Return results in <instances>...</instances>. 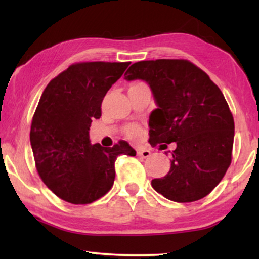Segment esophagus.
<instances>
[{
  "label": "esophagus",
  "instance_id": "obj_1",
  "mask_svg": "<svg viewBox=\"0 0 259 259\" xmlns=\"http://www.w3.org/2000/svg\"><path fill=\"white\" fill-rule=\"evenodd\" d=\"M137 154L139 155V157L148 158L151 155V151L150 150H146V148H138Z\"/></svg>",
  "mask_w": 259,
  "mask_h": 259
}]
</instances>
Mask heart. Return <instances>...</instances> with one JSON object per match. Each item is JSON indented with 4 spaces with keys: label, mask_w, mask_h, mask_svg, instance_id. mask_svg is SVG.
<instances>
[{
    "label": "heart",
    "mask_w": 259,
    "mask_h": 259,
    "mask_svg": "<svg viewBox=\"0 0 259 259\" xmlns=\"http://www.w3.org/2000/svg\"><path fill=\"white\" fill-rule=\"evenodd\" d=\"M139 84H144V83L138 82V83H134V84H132V86H131V87H133V86H139ZM125 133H126V136H127V137L131 138V139H137V138H139V136H140L141 130H140V127H139V126L131 125V126H128V127H126Z\"/></svg>",
    "instance_id": "b5f03b06"
}]
</instances>
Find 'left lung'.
<instances>
[{
	"label": "left lung",
	"instance_id": "left-lung-1",
	"mask_svg": "<svg viewBox=\"0 0 259 259\" xmlns=\"http://www.w3.org/2000/svg\"><path fill=\"white\" fill-rule=\"evenodd\" d=\"M125 79L146 81L153 93L158 108L150 115V144H177L169 172L152 180L153 189L177 203L206 197L232 159L235 122L222 91L204 70L183 59L136 62Z\"/></svg>",
	"mask_w": 259,
	"mask_h": 259
}]
</instances>
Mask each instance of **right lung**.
Listing matches in <instances>:
<instances>
[{"mask_svg":"<svg viewBox=\"0 0 259 259\" xmlns=\"http://www.w3.org/2000/svg\"><path fill=\"white\" fill-rule=\"evenodd\" d=\"M131 62H77L45 88L30 127L37 173L49 190L70 204H91L112 189L115 160L136 151L120 140L113 147L92 145V120Z\"/></svg>","mask_w":259,"mask_h":259,"instance_id":"right-lung-1","label":"right lung"}]
</instances>
